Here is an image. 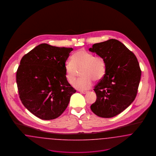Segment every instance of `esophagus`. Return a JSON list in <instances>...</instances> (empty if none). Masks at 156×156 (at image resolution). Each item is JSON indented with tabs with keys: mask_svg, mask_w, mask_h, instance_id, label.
Returning <instances> with one entry per match:
<instances>
[{
	"mask_svg": "<svg viewBox=\"0 0 156 156\" xmlns=\"http://www.w3.org/2000/svg\"><path fill=\"white\" fill-rule=\"evenodd\" d=\"M80 92H81V94H87L88 92V91H84V90H81V91H80Z\"/></svg>",
	"mask_w": 156,
	"mask_h": 156,
	"instance_id": "1",
	"label": "esophagus"
}]
</instances>
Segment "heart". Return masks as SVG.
I'll use <instances>...</instances> for the list:
<instances>
[{
	"label": "heart",
	"mask_w": 156,
	"mask_h": 156,
	"mask_svg": "<svg viewBox=\"0 0 156 156\" xmlns=\"http://www.w3.org/2000/svg\"><path fill=\"white\" fill-rule=\"evenodd\" d=\"M71 61L65 65L66 77L69 83H73L76 77L78 71H81L82 78L73 83L74 87L79 90L88 89L95 81L101 80L106 73V63L99 55H94L85 50H80L73 54Z\"/></svg>",
	"instance_id": "b5f03b06"
}]
</instances>
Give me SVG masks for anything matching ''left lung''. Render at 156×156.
<instances>
[{"mask_svg": "<svg viewBox=\"0 0 156 156\" xmlns=\"http://www.w3.org/2000/svg\"><path fill=\"white\" fill-rule=\"evenodd\" d=\"M89 51L104 58L106 73L94 87L97 101L90 109L97 116L109 118L123 111L133 102L141 71L133 52L115 39L96 43Z\"/></svg>", "mask_w": 156, "mask_h": 156, "instance_id": "obj_1", "label": "left lung"}]
</instances>
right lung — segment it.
<instances>
[{
	"label": "right lung",
	"mask_w": 156,
	"mask_h": 156,
	"mask_svg": "<svg viewBox=\"0 0 156 156\" xmlns=\"http://www.w3.org/2000/svg\"><path fill=\"white\" fill-rule=\"evenodd\" d=\"M73 50L43 43L20 61L16 73L19 97L24 107L40 119L59 117L76 92L65 71L66 62Z\"/></svg>",
	"instance_id": "right-lung-1"
}]
</instances>
